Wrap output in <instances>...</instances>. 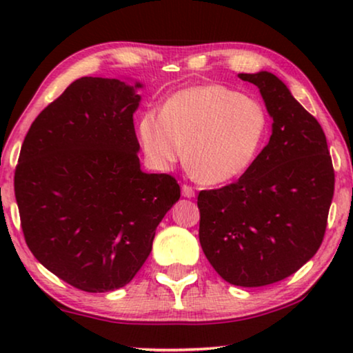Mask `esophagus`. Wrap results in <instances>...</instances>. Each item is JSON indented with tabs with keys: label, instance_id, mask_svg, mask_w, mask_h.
Segmentation results:
<instances>
[{
	"label": "esophagus",
	"instance_id": "obj_1",
	"mask_svg": "<svg viewBox=\"0 0 353 353\" xmlns=\"http://www.w3.org/2000/svg\"><path fill=\"white\" fill-rule=\"evenodd\" d=\"M181 194L185 197H194V190H192V186H190V185H183Z\"/></svg>",
	"mask_w": 353,
	"mask_h": 353
}]
</instances>
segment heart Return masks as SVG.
<instances>
[{"label": "heart", "mask_w": 353, "mask_h": 353, "mask_svg": "<svg viewBox=\"0 0 353 353\" xmlns=\"http://www.w3.org/2000/svg\"><path fill=\"white\" fill-rule=\"evenodd\" d=\"M267 127V112L257 99L209 83L173 93L161 112L146 110L138 122V137L156 170H168L188 154L197 180L220 185L249 170Z\"/></svg>", "instance_id": "obj_1"}]
</instances>
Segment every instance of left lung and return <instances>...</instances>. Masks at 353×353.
<instances>
[{
  "label": "left lung",
  "instance_id": "8db88e82",
  "mask_svg": "<svg viewBox=\"0 0 353 353\" xmlns=\"http://www.w3.org/2000/svg\"><path fill=\"white\" fill-rule=\"evenodd\" d=\"M239 79L260 90L272 137L238 181L199 192V241L225 281L259 288L291 276L320 249L334 168L321 125L276 75Z\"/></svg>",
  "mask_w": 353,
  "mask_h": 353
}]
</instances>
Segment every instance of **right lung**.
Here are the masks:
<instances>
[{
	"label": "right lung",
	"instance_id": "obj_1",
	"mask_svg": "<svg viewBox=\"0 0 353 353\" xmlns=\"http://www.w3.org/2000/svg\"><path fill=\"white\" fill-rule=\"evenodd\" d=\"M137 88L117 79L75 80L33 120L14 173L28 249L85 292L132 281L180 199L172 175L139 168Z\"/></svg>",
	"mask_w": 353,
	"mask_h": 353
}]
</instances>
